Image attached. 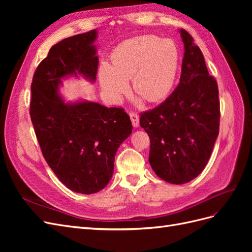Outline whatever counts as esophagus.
<instances>
[{
  "label": "esophagus",
  "mask_w": 252,
  "mask_h": 252,
  "mask_svg": "<svg viewBox=\"0 0 252 252\" xmlns=\"http://www.w3.org/2000/svg\"><path fill=\"white\" fill-rule=\"evenodd\" d=\"M129 117H130L132 126H133V127H139L140 120H139L138 113H135V112H130V113H129Z\"/></svg>",
  "instance_id": "esophagus-1"
}]
</instances>
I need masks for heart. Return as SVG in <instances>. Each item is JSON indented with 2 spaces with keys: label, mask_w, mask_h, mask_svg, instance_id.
Segmentation results:
<instances>
[{
  "label": "heart",
  "mask_w": 252,
  "mask_h": 252,
  "mask_svg": "<svg viewBox=\"0 0 252 252\" xmlns=\"http://www.w3.org/2000/svg\"><path fill=\"white\" fill-rule=\"evenodd\" d=\"M169 46L167 47L166 45ZM178 69V52L169 41L146 34L119 45L111 66L100 69V84L113 102H120L131 82L133 93L149 103L161 101L170 91Z\"/></svg>",
  "instance_id": "1"
}]
</instances>
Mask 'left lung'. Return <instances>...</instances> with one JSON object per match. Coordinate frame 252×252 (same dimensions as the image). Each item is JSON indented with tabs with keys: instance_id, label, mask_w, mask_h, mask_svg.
Instances as JSON below:
<instances>
[{
	"instance_id": "left-lung-1",
	"label": "left lung",
	"mask_w": 252,
	"mask_h": 252,
	"mask_svg": "<svg viewBox=\"0 0 252 252\" xmlns=\"http://www.w3.org/2000/svg\"><path fill=\"white\" fill-rule=\"evenodd\" d=\"M180 33L184 58L178 87L158 107L141 114L140 125L150 139L149 163L171 184H185L207 165L219 135L220 101L216 79L186 30Z\"/></svg>"
}]
</instances>
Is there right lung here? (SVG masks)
<instances>
[{
  "mask_svg": "<svg viewBox=\"0 0 252 252\" xmlns=\"http://www.w3.org/2000/svg\"><path fill=\"white\" fill-rule=\"evenodd\" d=\"M96 37L94 29L53 45L32 83L30 118L43 157L67 188L83 194L108 184L120 145L132 132L124 109L86 100L66 102L60 94L69 77L95 81Z\"/></svg>",
  "mask_w": 252,
  "mask_h": 252,
  "instance_id": "1",
  "label": "right lung"
}]
</instances>
